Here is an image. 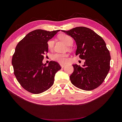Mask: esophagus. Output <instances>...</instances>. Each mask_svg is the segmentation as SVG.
Wrapping results in <instances>:
<instances>
[{
  "label": "esophagus",
  "mask_w": 122,
  "mask_h": 122,
  "mask_svg": "<svg viewBox=\"0 0 122 122\" xmlns=\"http://www.w3.org/2000/svg\"><path fill=\"white\" fill-rule=\"evenodd\" d=\"M65 64H62V63H60V66H61V67H62V68H63L64 67H65Z\"/></svg>",
  "instance_id": "esophagus-1"
}]
</instances>
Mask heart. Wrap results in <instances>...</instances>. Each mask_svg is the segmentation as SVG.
Wrapping results in <instances>:
<instances>
[{
    "instance_id": "obj_1",
    "label": "heart",
    "mask_w": 122,
    "mask_h": 122,
    "mask_svg": "<svg viewBox=\"0 0 122 122\" xmlns=\"http://www.w3.org/2000/svg\"><path fill=\"white\" fill-rule=\"evenodd\" d=\"M59 38L68 46H71V45L73 44V39H72L71 37L68 36L67 34H62L61 35H60ZM54 42L53 40H50L48 41V47L49 49H51L53 48V47L54 46ZM67 57L68 55L67 54H61L59 53H55L52 55V56H51V59H52L53 60L59 62V63L63 64L67 62V61L68 60Z\"/></svg>"
}]
</instances>
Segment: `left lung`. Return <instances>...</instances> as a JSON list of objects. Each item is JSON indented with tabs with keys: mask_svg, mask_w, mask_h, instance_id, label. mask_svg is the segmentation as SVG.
<instances>
[{
	"mask_svg": "<svg viewBox=\"0 0 122 122\" xmlns=\"http://www.w3.org/2000/svg\"><path fill=\"white\" fill-rule=\"evenodd\" d=\"M75 41V55L85 60L84 65H73L70 76L71 83L84 90H92L103 83L110 70L111 57L104 40L94 30L85 27H77L63 30Z\"/></svg>",
	"mask_w": 122,
	"mask_h": 122,
	"instance_id": "1",
	"label": "left lung"
}]
</instances>
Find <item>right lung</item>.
Instances as JSON below:
<instances>
[{
  "instance_id": "obj_1",
  "label": "right lung",
  "mask_w": 122,
  "mask_h": 122,
  "mask_svg": "<svg viewBox=\"0 0 122 122\" xmlns=\"http://www.w3.org/2000/svg\"><path fill=\"white\" fill-rule=\"evenodd\" d=\"M60 30H36L29 33L16 45L12 65L18 81L25 89L40 94L53 86L59 64L51 61L43 63L44 54L48 52V41Z\"/></svg>"
}]
</instances>
